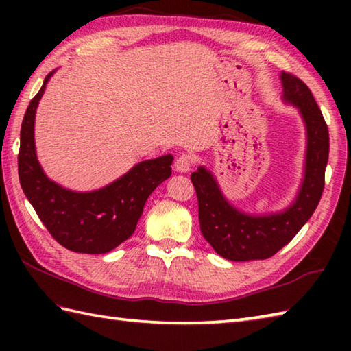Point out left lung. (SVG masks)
Returning <instances> with one entry per match:
<instances>
[{
  "label": "left lung",
  "instance_id": "8db88e82",
  "mask_svg": "<svg viewBox=\"0 0 351 351\" xmlns=\"http://www.w3.org/2000/svg\"><path fill=\"white\" fill-rule=\"evenodd\" d=\"M52 73L29 101L21 125L18 173L21 187L49 234L63 247L78 253H107L132 235L149 195L170 176L171 156L137 164L101 190L77 193L52 182L36 156V108Z\"/></svg>",
  "mask_w": 351,
  "mask_h": 351
}]
</instances>
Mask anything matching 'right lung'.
<instances>
[{
	"label": "right lung",
	"mask_w": 351,
	"mask_h": 351,
	"mask_svg": "<svg viewBox=\"0 0 351 351\" xmlns=\"http://www.w3.org/2000/svg\"><path fill=\"white\" fill-rule=\"evenodd\" d=\"M283 99L300 108L308 128L306 170L300 195L293 206L273 217L252 219L230 208L211 173L200 167L191 175L199 204V219L211 228L208 237L220 256L229 261L267 259L299 232L317 208L324 189L329 158V131L309 87L293 73H282ZM204 228V223L200 225ZM204 232V230H202ZM205 234V232H204ZM206 237V235H205Z\"/></svg>",
	"instance_id": "add662e5"
}]
</instances>
